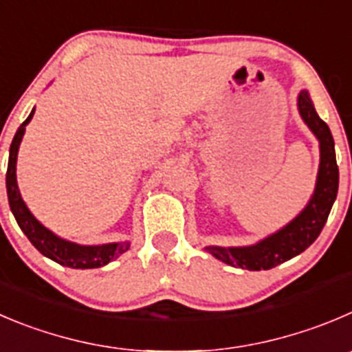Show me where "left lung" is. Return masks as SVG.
I'll return each instance as SVG.
<instances>
[{
    "mask_svg": "<svg viewBox=\"0 0 352 352\" xmlns=\"http://www.w3.org/2000/svg\"><path fill=\"white\" fill-rule=\"evenodd\" d=\"M297 110L309 131L320 143V166L316 185L309 202L283 228L264 236L252 245L219 247L207 245L206 250L221 263L249 271L271 270L307 249L323 230L339 190V167L336 160V143L327 122L320 119L307 89L297 95Z\"/></svg>",
    "mask_w": 352,
    "mask_h": 352,
    "instance_id": "left-lung-1",
    "label": "left lung"
}]
</instances>
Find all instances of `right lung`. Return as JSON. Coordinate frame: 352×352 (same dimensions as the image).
<instances>
[{
	"instance_id": "1",
	"label": "right lung",
	"mask_w": 352,
	"mask_h": 352,
	"mask_svg": "<svg viewBox=\"0 0 352 352\" xmlns=\"http://www.w3.org/2000/svg\"><path fill=\"white\" fill-rule=\"evenodd\" d=\"M36 112V107L31 110L29 117L20 124L16 129L13 142L10 145L8 157V169H6V193H8V204L12 214L15 216L16 224L28 236L29 242L39 250L45 257L62 264V266L74 267V270H93V267H102L109 264L110 261L122 256L126 250H129L131 242H112L102 243V245H81V243L70 242V240L62 239L55 235L52 230H48L45 224L39 223L34 214L29 210V207L23 202L20 195L19 183H16V155H19L20 143H22L25 126L31 122L32 116Z\"/></svg>"
}]
</instances>
